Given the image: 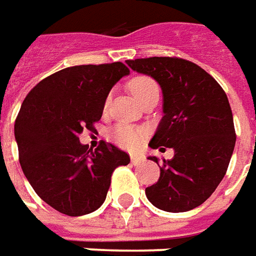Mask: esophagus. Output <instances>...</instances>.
<instances>
[{
  "label": "esophagus",
  "mask_w": 256,
  "mask_h": 256,
  "mask_svg": "<svg viewBox=\"0 0 256 256\" xmlns=\"http://www.w3.org/2000/svg\"><path fill=\"white\" fill-rule=\"evenodd\" d=\"M130 159H132V163H133L134 166H137V164H140L141 162H144V158L140 155H132L130 156Z\"/></svg>",
  "instance_id": "esophagus-1"
}]
</instances>
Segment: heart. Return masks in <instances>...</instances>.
I'll return each instance as SVG.
<instances>
[{
	"instance_id": "1",
	"label": "heart",
	"mask_w": 256,
	"mask_h": 256,
	"mask_svg": "<svg viewBox=\"0 0 256 256\" xmlns=\"http://www.w3.org/2000/svg\"><path fill=\"white\" fill-rule=\"evenodd\" d=\"M130 92L137 100H141L144 96H146L154 90H158V84L148 76H136L128 82ZM144 137V133L140 128L118 124L116 128L112 130V138L116 141L118 144L126 146V148H136L141 142Z\"/></svg>"
}]
</instances>
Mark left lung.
Listing matches in <instances>:
<instances>
[{"instance_id": "obj_1", "label": "left lung", "mask_w": 256, "mask_h": 256, "mask_svg": "<svg viewBox=\"0 0 256 256\" xmlns=\"http://www.w3.org/2000/svg\"><path fill=\"white\" fill-rule=\"evenodd\" d=\"M126 64L160 86L163 118L150 146L174 150L172 159H163L159 181L145 194L167 212L196 208L225 177L236 144L225 92L203 68L184 58H136ZM148 159L159 164L156 156Z\"/></svg>"}]
</instances>
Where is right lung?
<instances>
[{"mask_svg":"<svg viewBox=\"0 0 256 256\" xmlns=\"http://www.w3.org/2000/svg\"><path fill=\"white\" fill-rule=\"evenodd\" d=\"M128 74L119 62L64 68L42 79L22 104L14 122L20 166L36 194L62 214L100 208L114 170L130 163L110 142L93 150L79 141L84 128L100 120L114 84Z\"/></svg>","mask_w":256,"mask_h":256,"instance_id":"right-lung-1","label":"right lung"}]
</instances>
